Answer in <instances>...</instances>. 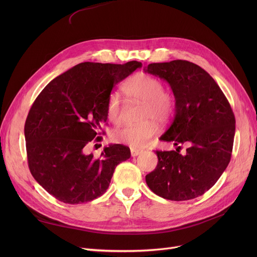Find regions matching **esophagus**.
<instances>
[{
    "instance_id": "esophagus-1",
    "label": "esophagus",
    "mask_w": 257,
    "mask_h": 257,
    "mask_svg": "<svg viewBox=\"0 0 257 257\" xmlns=\"http://www.w3.org/2000/svg\"><path fill=\"white\" fill-rule=\"evenodd\" d=\"M143 151L142 150H139V149H133V148H131V156L136 157L138 155H140Z\"/></svg>"
}]
</instances>
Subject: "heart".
<instances>
[{"mask_svg": "<svg viewBox=\"0 0 257 257\" xmlns=\"http://www.w3.org/2000/svg\"><path fill=\"white\" fill-rule=\"evenodd\" d=\"M127 96L144 103L142 125H127L114 129L110 138L117 144L128 145L132 148H142L151 141L157 133V125L153 120L167 123L174 115L176 101L173 94L165 90L164 83L154 76L139 73L132 76L123 86ZM106 114L113 124H118L121 116V101L119 94L112 91L107 99Z\"/></svg>", "mask_w": 257, "mask_h": 257, "instance_id": "heart-1", "label": "heart"}]
</instances>
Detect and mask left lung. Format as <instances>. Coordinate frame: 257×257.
Here are the masks:
<instances>
[{
    "instance_id": "8db88e82",
    "label": "left lung",
    "mask_w": 257,
    "mask_h": 257,
    "mask_svg": "<svg viewBox=\"0 0 257 257\" xmlns=\"http://www.w3.org/2000/svg\"><path fill=\"white\" fill-rule=\"evenodd\" d=\"M146 72L165 79L176 101L174 120L160 141L176 151H157L156 169L146 176L150 190L172 201L206 193L219 180L231 158L235 117L212 77L186 60L150 63ZM190 145L184 155L180 144Z\"/></svg>"
}]
</instances>
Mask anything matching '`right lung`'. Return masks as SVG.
I'll return each mask as SVG.
<instances>
[{"label":"right lung","instance_id":"obj_1","mask_svg":"<svg viewBox=\"0 0 257 257\" xmlns=\"http://www.w3.org/2000/svg\"><path fill=\"white\" fill-rule=\"evenodd\" d=\"M142 66L82 62L53 79L32 104L25 123L28 166L34 179L57 200L79 204L102 196L114 169L127 160L123 145L104 148L101 156L85 154L106 123L112 88Z\"/></svg>","mask_w":257,"mask_h":257}]
</instances>
